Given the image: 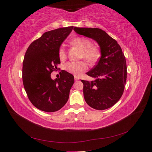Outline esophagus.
I'll use <instances>...</instances> for the list:
<instances>
[{"instance_id":"34e87169","label":"esophagus","mask_w":152,"mask_h":152,"mask_svg":"<svg viewBox=\"0 0 152 152\" xmlns=\"http://www.w3.org/2000/svg\"><path fill=\"white\" fill-rule=\"evenodd\" d=\"M74 80H80V78L78 76H74Z\"/></svg>"}]
</instances>
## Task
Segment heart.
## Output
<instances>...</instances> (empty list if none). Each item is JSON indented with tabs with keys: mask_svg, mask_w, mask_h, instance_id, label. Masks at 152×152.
Listing matches in <instances>:
<instances>
[{
	"mask_svg": "<svg viewBox=\"0 0 152 152\" xmlns=\"http://www.w3.org/2000/svg\"><path fill=\"white\" fill-rule=\"evenodd\" d=\"M74 46L79 48L82 51L81 58H83L89 63H94L97 60L99 57V51L95 48L92 46V43L88 38L79 37L76 38L72 41ZM59 59L63 61L66 59V53L64 46H61L59 50ZM88 66L85 61H78V62L67 63L64 66V69L67 72L74 74L75 76H80L87 70Z\"/></svg>",
	"mask_w": 152,
	"mask_h": 152,
	"instance_id": "b5f03b06",
	"label": "heart"
}]
</instances>
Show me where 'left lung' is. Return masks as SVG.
Listing matches in <instances>:
<instances>
[{
    "instance_id": "8db88e82",
    "label": "left lung",
    "mask_w": 152,
    "mask_h": 152,
    "mask_svg": "<svg viewBox=\"0 0 152 152\" xmlns=\"http://www.w3.org/2000/svg\"><path fill=\"white\" fill-rule=\"evenodd\" d=\"M74 31L96 41L101 50L97 64L86 73L95 80H82L85 101L99 110L110 108L121 97L127 80V64L121 48L101 28L74 27Z\"/></svg>"
}]
</instances>
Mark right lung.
Wrapping results in <instances>:
<instances>
[{"label": "right lung", "mask_w": 152, "mask_h": 152, "mask_svg": "<svg viewBox=\"0 0 152 152\" xmlns=\"http://www.w3.org/2000/svg\"><path fill=\"white\" fill-rule=\"evenodd\" d=\"M73 27L44 33L28 46L23 62V83L32 104L38 109L53 112L63 107L74 82V76L62 70L60 78L51 79V73L61 63L59 50Z\"/></svg>", "instance_id": "obj_1"}]
</instances>
